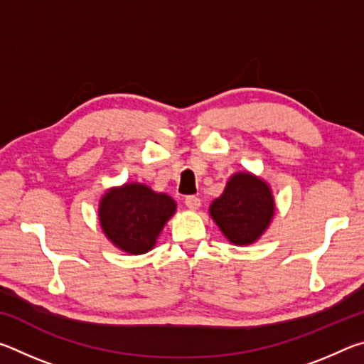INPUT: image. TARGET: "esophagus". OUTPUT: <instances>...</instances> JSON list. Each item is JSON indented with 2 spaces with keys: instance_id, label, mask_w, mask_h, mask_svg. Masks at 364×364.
Segmentation results:
<instances>
[{
  "instance_id": "34e87169",
  "label": "esophagus",
  "mask_w": 364,
  "mask_h": 364,
  "mask_svg": "<svg viewBox=\"0 0 364 364\" xmlns=\"http://www.w3.org/2000/svg\"><path fill=\"white\" fill-rule=\"evenodd\" d=\"M184 204H186L189 210H197V208L200 207V199L197 196H188L186 199H184Z\"/></svg>"
}]
</instances>
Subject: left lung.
<instances>
[{"mask_svg":"<svg viewBox=\"0 0 364 364\" xmlns=\"http://www.w3.org/2000/svg\"><path fill=\"white\" fill-rule=\"evenodd\" d=\"M274 197L262 178L239 171L234 173L208 213L228 241L249 245L260 239L274 217Z\"/></svg>","mask_w":364,"mask_h":364,"instance_id":"obj_1","label":"left lung"}]
</instances>
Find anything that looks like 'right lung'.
<instances>
[{"label":"right lung","instance_id":"right-lung-1","mask_svg":"<svg viewBox=\"0 0 364 364\" xmlns=\"http://www.w3.org/2000/svg\"><path fill=\"white\" fill-rule=\"evenodd\" d=\"M175 212L176 202L168 194L156 193L141 183L110 188L97 208L106 237L132 255L149 252Z\"/></svg>","mask_w":364,"mask_h":364}]
</instances>
